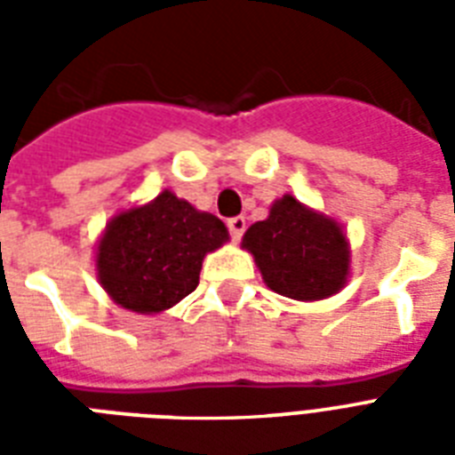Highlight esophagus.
Returning a JSON list of instances; mask_svg holds the SVG:
<instances>
[{
	"label": "esophagus",
	"mask_w": 455,
	"mask_h": 455,
	"mask_svg": "<svg viewBox=\"0 0 455 455\" xmlns=\"http://www.w3.org/2000/svg\"><path fill=\"white\" fill-rule=\"evenodd\" d=\"M227 227L228 231H231V235L238 241V238L243 235V231H245V220H243V217H234V220L227 221Z\"/></svg>",
	"instance_id": "esophagus-1"
}]
</instances>
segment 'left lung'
Wrapping results in <instances>:
<instances>
[{"label":"left lung","instance_id":"8db88e82","mask_svg":"<svg viewBox=\"0 0 455 455\" xmlns=\"http://www.w3.org/2000/svg\"><path fill=\"white\" fill-rule=\"evenodd\" d=\"M267 288L299 302L332 298L347 285L352 248L345 227L299 203L292 193L276 198L269 217L243 235Z\"/></svg>","mask_w":455,"mask_h":455}]
</instances>
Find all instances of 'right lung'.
Segmentation results:
<instances>
[{
    "label": "right lung",
    "mask_w": 455,
    "mask_h": 455,
    "mask_svg": "<svg viewBox=\"0 0 455 455\" xmlns=\"http://www.w3.org/2000/svg\"><path fill=\"white\" fill-rule=\"evenodd\" d=\"M228 243L220 217L196 210L170 188L110 217L96 243V278L134 314H163L198 288L207 252Z\"/></svg>",
    "instance_id": "1"
}]
</instances>
